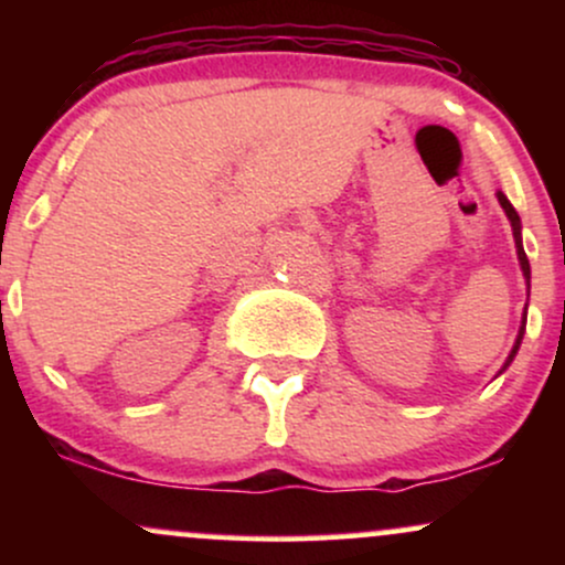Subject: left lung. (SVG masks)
<instances>
[{"label":"left lung","instance_id":"1","mask_svg":"<svg viewBox=\"0 0 565 565\" xmlns=\"http://www.w3.org/2000/svg\"><path fill=\"white\" fill-rule=\"evenodd\" d=\"M497 199H499V204H502L504 215H508V220H510V225H512V236H515V249H518V260H521V270H523V278H526V284H529V281H531V265H529V257H526V252H523V242H521V217H518L515 206H512V204H510V201H508V196H504V193H502V191H499V193H497ZM529 287H531V284H529ZM523 332H526V310H523L521 332H518V340H515V345H512V350H510L508 361H504L502 372H504V369H508V366L512 364V359H515L518 348H521Z\"/></svg>","mask_w":565,"mask_h":565}]
</instances>
